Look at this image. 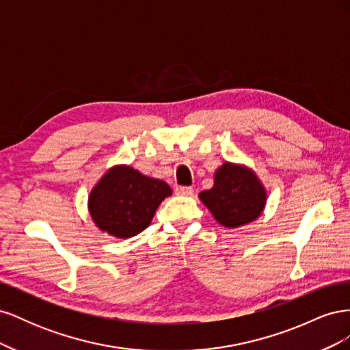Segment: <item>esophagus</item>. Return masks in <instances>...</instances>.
<instances>
[{"label":"esophagus","mask_w":350,"mask_h":350,"mask_svg":"<svg viewBox=\"0 0 350 350\" xmlns=\"http://www.w3.org/2000/svg\"><path fill=\"white\" fill-rule=\"evenodd\" d=\"M176 193L181 196H193L194 189L193 187H176Z\"/></svg>","instance_id":"esophagus-1"}]
</instances>
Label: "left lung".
<instances>
[{
	"instance_id": "obj_1",
	"label": "left lung",
	"mask_w": 350,
	"mask_h": 350,
	"mask_svg": "<svg viewBox=\"0 0 350 350\" xmlns=\"http://www.w3.org/2000/svg\"><path fill=\"white\" fill-rule=\"evenodd\" d=\"M198 197L221 226L239 228L262 213L267 191L252 169L225 162L215 172L213 187Z\"/></svg>"
}]
</instances>
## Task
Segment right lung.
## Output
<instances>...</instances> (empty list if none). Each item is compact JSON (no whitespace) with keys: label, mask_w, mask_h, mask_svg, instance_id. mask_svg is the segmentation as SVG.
<instances>
[{"label":"right lung","mask_w":350,"mask_h":350,"mask_svg":"<svg viewBox=\"0 0 350 350\" xmlns=\"http://www.w3.org/2000/svg\"><path fill=\"white\" fill-rule=\"evenodd\" d=\"M172 196L162 179L143 175L129 165H115L89 194V213L102 232L125 239L150 225L159 204Z\"/></svg>","instance_id":"right-lung-1"}]
</instances>
